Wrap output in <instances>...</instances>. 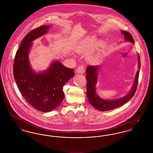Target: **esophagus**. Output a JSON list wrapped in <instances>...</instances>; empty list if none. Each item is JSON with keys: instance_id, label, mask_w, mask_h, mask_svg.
<instances>
[{"instance_id": "1", "label": "esophagus", "mask_w": 153, "mask_h": 153, "mask_svg": "<svg viewBox=\"0 0 153 153\" xmlns=\"http://www.w3.org/2000/svg\"><path fill=\"white\" fill-rule=\"evenodd\" d=\"M84 71H85V69H84V66H79L76 70V73H83L84 72Z\"/></svg>"}]
</instances>
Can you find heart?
I'll use <instances>...</instances> for the list:
<instances>
[{"mask_svg":"<svg viewBox=\"0 0 153 153\" xmlns=\"http://www.w3.org/2000/svg\"><path fill=\"white\" fill-rule=\"evenodd\" d=\"M96 45V38L95 36H90L85 39L82 41L80 47L77 49V51L79 53H87L89 51H92L95 48ZM99 46H102V41L99 42L98 43ZM100 57V54L99 53H96L94 54L90 55L88 56V59L89 61L94 62L97 61L99 58Z\"/></svg>","mask_w":153,"mask_h":153,"instance_id":"1","label":"heart"}]
</instances>
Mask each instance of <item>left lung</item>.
Returning <instances> with one entry per match:
<instances>
[{"label": "left lung", "mask_w": 153, "mask_h": 153, "mask_svg": "<svg viewBox=\"0 0 153 153\" xmlns=\"http://www.w3.org/2000/svg\"><path fill=\"white\" fill-rule=\"evenodd\" d=\"M121 33L124 36L125 42H130L134 44L133 38L131 34L126 31L121 30ZM138 68L136 73L134 81L133 82L131 90L129 92L122 97L118 99H114L110 100H106L100 97L97 94L96 84L98 81L99 73L100 70V66H88L86 69V79L87 83V95L89 103L95 108V109L100 111H107L117 108V107L123 105L126 103L135 95V91L138 82L139 74L140 68V60L139 54Z\"/></svg>", "instance_id": "1"}]
</instances>
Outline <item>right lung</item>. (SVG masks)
Masks as SVG:
<instances>
[{
  "label": "right lung",
  "mask_w": 153,
  "mask_h": 153,
  "mask_svg": "<svg viewBox=\"0 0 153 153\" xmlns=\"http://www.w3.org/2000/svg\"><path fill=\"white\" fill-rule=\"evenodd\" d=\"M51 26L45 25L28 33L16 51L13 67L14 77L25 100L34 108L44 112L56 109L62 102V87L74 76L73 69L59 60L53 61L45 70L35 71L29 61L33 42L46 34Z\"/></svg>",
  "instance_id": "add662e5"
}]
</instances>
